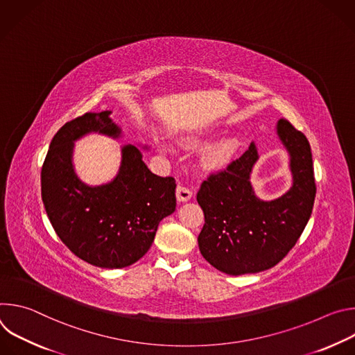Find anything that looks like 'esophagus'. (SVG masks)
Instances as JSON below:
<instances>
[{"label":"esophagus","mask_w":355,"mask_h":355,"mask_svg":"<svg viewBox=\"0 0 355 355\" xmlns=\"http://www.w3.org/2000/svg\"><path fill=\"white\" fill-rule=\"evenodd\" d=\"M175 195L180 202H187L192 198V191L184 185H178L175 189Z\"/></svg>","instance_id":"34e87169"}]
</instances>
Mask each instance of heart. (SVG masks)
<instances>
[{
	"mask_svg": "<svg viewBox=\"0 0 355 355\" xmlns=\"http://www.w3.org/2000/svg\"><path fill=\"white\" fill-rule=\"evenodd\" d=\"M193 140H189L188 144H193ZM237 141L234 139H223L212 146L205 156V164L208 167H220L225 166L236 153Z\"/></svg>",
	"mask_w": 355,
	"mask_h": 355,
	"instance_id": "obj_1",
	"label": "heart"
}]
</instances>
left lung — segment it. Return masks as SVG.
I'll list each match as a JSON object with an SVG mask.
<instances>
[{"label":"left lung","instance_id":"obj_1","mask_svg":"<svg viewBox=\"0 0 355 355\" xmlns=\"http://www.w3.org/2000/svg\"><path fill=\"white\" fill-rule=\"evenodd\" d=\"M277 133L289 153L292 173V187L282 196L263 200L252 189L250 175L259 160L254 143L198 191L205 215L198 236L200 254L225 274H254L277 266L312 215L316 184L311 144L285 119L278 121Z\"/></svg>","mask_w":355,"mask_h":355}]
</instances>
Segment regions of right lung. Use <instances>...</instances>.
<instances>
[{
  "instance_id": "right-lung-1",
  "label": "right lung",
  "mask_w": 355,
  "mask_h": 355,
  "mask_svg": "<svg viewBox=\"0 0 355 355\" xmlns=\"http://www.w3.org/2000/svg\"><path fill=\"white\" fill-rule=\"evenodd\" d=\"M110 115L87 112L59 129L42 166V200L55 232L77 257L101 268H123L146 254L159 223L175 211V180L151 173L141 151L128 144L111 182L84 184L73 167L74 141L88 133L119 137Z\"/></svg>"
}]
</instances>
